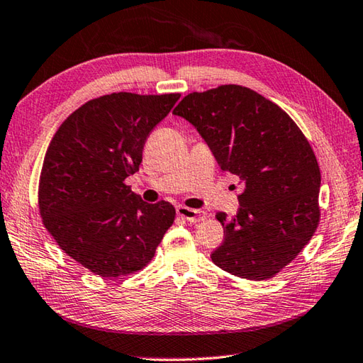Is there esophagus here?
<instances>
[{
    "mask_svg": "<svg viewBox=\"0 0 363 363\" xmlns=\"http://www.w3.org/2000/svg\"><path fill=\"white\" fill-rule=\"evenodd\" d=\"M177 214H179V216L183 218L184 220H188V223H199V220H203L205 218L203 211L188 208V206H183V205L177 206Z\"/></svg>",
    "mask_w": 363,
    "mask_h": 363,
    "instance_id": "esophagus-1",
    "label": "esophagus"
}]
</instances>
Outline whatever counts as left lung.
Listing matches in <instances>:
<instances>
[{
  "mask_svg": "<svg viewBox=\"0 0 363 363\" xmlns=\"http://www.w3.org/2000/svg\"><path fill=\"white\" fill-rule=\"evenodd\" d=\"M172 114L188 121L219 167L244 184L236 216L216 214L225 238L213 263L249 280L277 274L320 223L321 174L308 140L276 103L236 84L192 92Z\"/></svg>",
  "mask_w": 363,
  "mask_h": 363,
  "instance_id": "8db88e82",
  "label": "left lung"
}]
</instances>
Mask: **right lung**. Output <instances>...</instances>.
<instances>
[{
	"mask_svg": "<svg viewBox=\"0 0 363 363\" xmlns=\"http://www.w3.org/2000/svg\"><path fill=\"white\" fill-rule=\"evenodd\" d=\"M180 94L119 92L87 101L51 139L39 183L47 230L94 274L119 277L152 260L175 208L147 203L125 184L143 162L147 136Z\"/></svg>",
	"mask_w": 363,
	"mask_h": 363,
	"instance_id": "obj_1",
	"label": "right lung"
}]
</instances>
